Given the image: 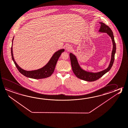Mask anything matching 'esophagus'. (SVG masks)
Masks as SVG:
<instances>
[{"mask_svg": "<svg viewBox=\"0 0 128 128\" xmlns=\"http://www.w3.org/2000/svg\"><path fill=\"white\" fill-rule=\"evenodd\" d=\"M70 48L69 46H66V50H70Z\"/></svg>", "mask_w": 128, "mask_h": 128, "instance_id": "1", "label": "esophagus"}]
</instances>
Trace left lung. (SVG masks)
<instances>
[{"instance_id": "8db88e82", "label": "left lung", "mask_w": 128, "mask_h": 128, "mask_svg": "<svg viewBox=\"0 0 128 128\" xmlns=\"http://www.w3.org/2000/svg\"><path fill=\"white\" fill-rule=\"evenodd\" d=\"M101 24L100 28L99 30V32H105L107 33L111 38L112 40V44H113V49L112 52V56L111 62H110V65L108 67L104 70L100 72L97 73H92L87 72L84 70H82L79 66L78 62L76 56L73 55L72 53L70 54V63L72 69L73 70L74 74L76 75L77 78L84 81L88 82H93L96 81L102 77L105 73H107L112 68L113 63L114 60L115 53L116 52V43L115 42L114 36L113 35L112 30L110 28V27L105 24L104 23L100 22Z\"/></svg>"}]
</instances>
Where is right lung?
Listing matches in <instances>:
<instances>
[{
    "label": "right lung",
    "mask_w": 128,
    "mask_h": 128,
    "mask_svg": "<svg viewBox=\"0 0 128 128\" xmlns=\"http://www.w3.org/2000/svg\"><path fill=\"white\" fill-rule=\"evenodd\" d=\"M13 44V41L12 44ZM12 44L11 49V56L14 62L16 65V67L17 68L18 71L20 73L23 75L24 76H26L27 78H33V79H42V78H46L49 77L52 75L55 70V66L62 52H64V49L59 50L58 52H55L54 54L53 55L52 58L50 59L49 62L43 68H40L37 70H32V71H27L24 70L23 69L20 68L16 63L14 60L13 54V49H12Z\"/></svg>",
    "instance_id": "1"
}]
</instances>
